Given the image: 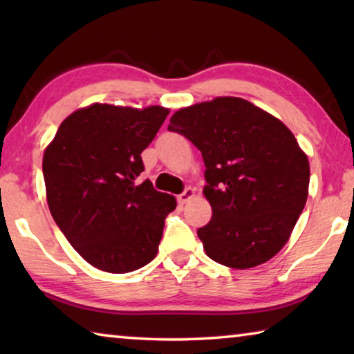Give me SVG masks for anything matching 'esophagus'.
I'll return each mask as SVG.
<instances>
[{"instance_id": "esophagus-1", "label": "esophagus", "mask_w": 354, "mask_h": 354, "mask_svg": "<svg viewBox=\"0 0 354 354\" xmlns=\"http://www.w3.org/2000/svg\"><path fill=\"white\" fill-rule=\"evenodd\" d=\"M194 196H195V190L192 187H187L183 192V194L178 195V203L179 205H185V203L194 198Z\"/></svg>"}]
</instances>
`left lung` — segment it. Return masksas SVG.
<instances>
[{"label": "left lung", "mask_w": 354, "mask_h": 354, "mask_svg": "<svg viewBox=\"0 0 354 354\" xmlns=\"http://www.w3.org/2000/svg\"><path fill=\"white\" fill-rule=\"evenodd\" d=\"M169 131L205 160L212 218L198 237L206 254L239 270L272 259L308 200L309 160L290 129L247 100L218 97L173 113Z\"/></svg>", "instance_id": "1"}]
</instances>
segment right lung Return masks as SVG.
<instances>
[{"label":"right lung","instance_id":"1","mask_svg":"<svg viewBox=\"0 0 354 354\" xmlns=\"http://www.w3.org/2000/svg\"><path fill=\"white\" fill-rule=\"evenodd\" d=\"M169 109L95 103L64 120L44 154L50 212L71 247L91 266L128 273L158 254L165 217L176 200L151 181L142 151Z\"/></svg>","mask_w":354,"mask_h":354}]
</instances>
